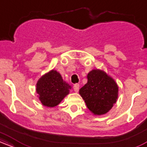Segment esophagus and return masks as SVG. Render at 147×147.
<instances>
[{"label":"esophagus","instance_id":"esophagus-1","mask_svg":"<svg viewBox=\"0 0 147 147\" xmlns=\"http://www.w3.org/2000/svg\"><path fill=\"white\" fill-rule=\"evenodd\" d=\"M73 88H74V90H75V92H77L79 91V84H75L73 86Z\"/></svg>","mask_w":147,"mask_h":147}]
</instances>
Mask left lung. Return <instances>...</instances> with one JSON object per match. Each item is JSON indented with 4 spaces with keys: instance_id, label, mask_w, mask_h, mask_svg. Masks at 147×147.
<instances>
[{
    "instance_id": "8db88e82",
    "label": "left lung",
    "mask_w": 147,
    "mask_h": 147,
    "mask_svg": "<svg viewBox=\"0 0 147 147\" xmlns=\"http://www.w3.org/2000/svg\"><path fill=\"white\" fill-rule=\"evenodd\" d=\"M88 82L79 90V95L94 115L106 114L118 97V86L103 70H92L87 75Z\"/></svg>"
}]
</instances>
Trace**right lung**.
<instances>
[{
    "label": "right lung",
    "instance_id": "add662e5",
    "mask_svg": "<svg viewBox=\"0 0 147 147\" xmlns=\"http://www.w3.org/2000/svg\"><path fill=\"white\" fill-rule=\"evenodd\" d=\"M71 86L63 80L59 72L52 70L38 79L36 92L43 106L55 107L68 95Z\"/></svg>",
    "mask_w": 147,
    "mask_h": 147
}]
</instances>
